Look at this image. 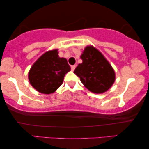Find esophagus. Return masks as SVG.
<instances>
[{"mask_svg": "<svg viewBox=\"0 0 149 149\" xmlns=\"http://www.w3.org/2000/svg\"><path fill=\"white\" fill-rule=\"evenodd\" d=\"M75 68H76V66H75V65H74V66H71V70L74 71Z\"/></svg>", "mask_w": 149, "mask_h": 149, "instance_id": "obj_1", "label": "esophagus"}]
</instances>
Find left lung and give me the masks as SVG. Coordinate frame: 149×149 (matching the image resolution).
I'll return each instance as SVG.
<instances>
[{"label": "left lung", "mask_w": 149, "mask_h": 149, "mask_svg": "<svg viewBox=\"0 0 149 149\" xmlns=\"http://www.w3.org/2000/svg\"><path fill=\"white\" fill-rule=\"evenodd\" d=\"M83 62L74 71L89 91L102 93L110 89L115 80V73L102 54L93 46L85 48L81 56Z\"/></svg>", "instance_id": "left-lung-1"}]
</instances>
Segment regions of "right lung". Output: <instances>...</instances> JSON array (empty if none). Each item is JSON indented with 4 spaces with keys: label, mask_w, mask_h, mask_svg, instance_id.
<instances>
[{
    "label": "right lung",
    "mask_w": 149,
    "mask_h": 149,
    "mask_svg": "<svg viewBox=\"0 0 149 149\" xmlns=\"http://www.w3.org/2000/svg\"><path fill=\"white\" fill-rule=\"evenodd\" d=\"M70 70L66 59L60 58L58 49H54L45 53L36 61L28 73V79L38 92L49 94L61 86Z\"/></svg>",
    "instance_id": "add662e5"
}]
</instances>
